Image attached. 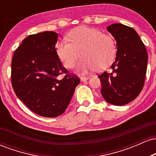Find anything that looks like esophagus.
Here are the masks:
<instances>
[{
    "label": "esophagus",
    "instance_id": "34e87169",
    "mask_svg": "<svg viewBox=\"0 0 156 156\" xmlns=\"http://www.w3.org/2000/svg\"><path fill=\"white\" fill-rule=\"evenodd\" d=\"M89 78V77H88V76H81L80 77V80H81V81H85V80H88Z\"/></svg>",
    "mask_w": 156,
    "mask_h": 156
}]
</instances>
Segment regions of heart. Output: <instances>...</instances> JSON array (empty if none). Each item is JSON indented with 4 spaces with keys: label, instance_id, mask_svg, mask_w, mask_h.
<instances>
[{
    "label": "heart",
    "instance_id": "1",
    "mask_svg": "<svg viewBox=\"0 0 156 156\" xmlns=\"http://www.w3.org/2000/svg\"><path fill=\"white\" fill-rule=\"evenodd\" d=\"M56 54L64 67L69 69L77 65L80 73L102 70L114 60L117 52L114 39L110 35L104 34L94 28L82 26L73 30L67 39L60 41L55 45Z\"/></svg>",
    "mask_w": 156,
    "mask_h": 156
}]
</instances>
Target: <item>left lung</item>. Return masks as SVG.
Segmentation results:
<instances>
[{
    "label": "left lung",
    "mask_w": 156,
    "mask_h": 156,
    "mask_svg": "<svg viewBox=\"0 0 156 156\" xmlns=\"http://www.w3.org/2000/svg\"><path fill=\"white\" fill-rule=\"evenodd\" d=\"M117 42L116 60L112 73L100 75L101 94L105 101L123 105L137 98L142 90L147 65V53L133 28L114 23L107 28Z\"/></svg>",
    "instance_id": "1"
}]
</instances>
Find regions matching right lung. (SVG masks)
Segmentation results:
<instances>
[{
	"mask_svg": "<svg viewBox=\"0 0 156 156\" xmlns=\"http://www.w3.org/2000/svg\"><path fill=\"white\" fill-rule=\"evenodd\" d=\"M58 34L44 31L23 39L12 61L11 80L16 95L30 110L44 117L65 112L80 83L62 67L56 54ZM64 74L60 80L58 77Z\"/></svg>",
	"mask_w": 156,
	"mask_h": 156,
	"instance_id": "obj_1",
	"label": "right lung"
}]
</instances>
